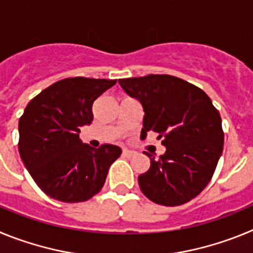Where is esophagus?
Returning a JSON list of instances; mask_svg holds the SVG:
<instances>
[{
	"label": "esophagus",
	"instance_id": "esophagus-1",
	"mask_svg": "<svg viewBox=\"0 0 253 253\" xmlns=\"http://www.w3.org/2000/svg\"><path fill=\"white\" fill-rule=\"evenodd\" d=\"M123 156H125V157H133V156H135V152L130 151V149H123Z\"/></svg>",
	"mask_w": 253,
	"mask_h": 253
}]
</instances>
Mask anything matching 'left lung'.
I'll use <instances>...</instances> for the list:
<instances>
[{
    "label": "left lung",
    "mask_w": 253,
    "mask_h": 253,
    "mask_svg": "<svg viewBox=\"0 0 253 253\" xmlns=\"http://www.w3.org/2000/svg\"><path fill=\"white\" fill-rule=\"evenodd\" d=\"M144 111L140 138L158 134L166 152L138 177L142 193L156 204L176 207L198 196L222 156L224 133L219 111L199 87L169 75L119 80Z\"/></svg>",
    "instance_id": "left-lung-1"
}]
</instances>
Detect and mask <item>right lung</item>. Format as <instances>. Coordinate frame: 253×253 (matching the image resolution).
Segmentation results:
<instances>
[{
    "mask_svg": "<svg viewBox=\"0 0 253 253\" xmlns=\"http://www.w3.org/2000/svg\"><path fill=\"white\" fill-rule=\"evenodd\" d=\"M116 80L64 78L43 90L19 122V152L35 184L63 203L86 202L102 189L111 163L122 154L113 144L92 148L80 139L92 123L96 99Z\"/></svg>",
    "mask_w": 253,
    "mask_h": 253,
    "instance_id": "obj_1",
    "label": "right lung"
}]
</instances>
